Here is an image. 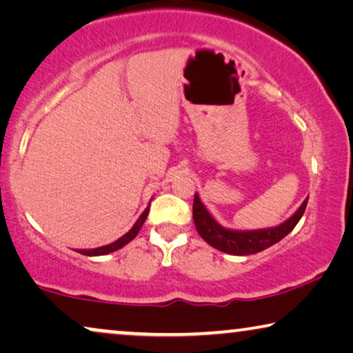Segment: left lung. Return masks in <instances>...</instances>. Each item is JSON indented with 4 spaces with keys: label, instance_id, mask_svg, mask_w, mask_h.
<instances>
[{
    "label": "left lung",
    "instance_id": "obj_1",
    "mask_svg": "<svg viewBox=\"0 0 353 353\" xmlns=\"http://www.w3.org/2000/svg\"><path fill=\"white\" fill-rule=\"evenodd\" d=\"M308 197L302 202L299 210L294 214L291 219L284 221L279 226L267 230H255V231H233L226 230L220 226L216 221L212 219V215L202 204L199 196L194 194V202H192V220H194L197 233L201 238L210 244L212 248L221 250V252L231 255H250L262 252L268 249L270 245L276 244L281 241L284 236H288L294 230V226L299 223L302 219L303 212H305Z\"/></svg>",
    "mask_w": 353,
    "mask_h": 353
}]
</instances>
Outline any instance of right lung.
Listing matches in <instances>:
<instances>
[{
	"mask_svg": "<svg viewBox=\"0 0 353 353\" xmlns=\"http://www.w3.org/2000/svg\"><path fill=\"white\" fill-rule=\"evenodd\" d=\"M148 214H149V207H148L146 210L143 212L141 215H139V219L137 220V223L133 225V228L130 230L127 234H123L122 238H119L117 241H114L112 244L103 245V248H96V249H83V250H77V252H80V254H83V255H90V257H91V255H105V254L114 252V250L122 249L125 244H128L130 241L134 239V236L138 234V231L141 230L143 223H144V221H146V216H148Z\"/></svg>",
	"mask_w": 353,
	"mask_h": 353,
	"instance_id": "obj_1",
	"label": "right lung"
}]
</instances>
